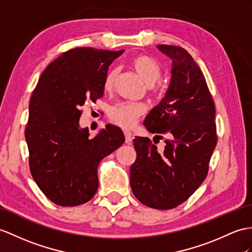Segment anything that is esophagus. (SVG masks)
I'll return each mask as SVG.
<instances>
[{"instance_id":"1","label":"esophagus","mask_w":252,"mask_h":252,"mask_svg":"<svg viewBox=\"0 0 252 252\" xmlns=\"http://www.w3.org/2000/svg\"><path fill=\"white\" fill-rule=\"evenodd\" d=\"M124 134H125V142L127 144H130L131 141H132V137H133L132 133L130 131H125Z\"/></svg>"}]
</instances>
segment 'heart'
<instances>
[{"label": "heart", "mask_w": 252, "mask_h": 252, "mask_svg": "<svg viewBox=\"0 0 252 252\" xmlns=\"http://www.w3.org/2000/svg\"><path fill=\"white\" fill-rule=\"evenodd\" d=\"M132 69L137 75L143 80L147 85H153L156 83L161 76V67L154 59H152L144 54H137L132 57L130 61ZM118 69H112L108 72L105 79V90H112L115 79L118 77ZM145 108L141 103L136 102H122L118 103L110 109L109 118L115 125L122 128L129 129L137 123V119L142 115Z\"/></svg>", "instance_id": "heart-1"}]
</instances>
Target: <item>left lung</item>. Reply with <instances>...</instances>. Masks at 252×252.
<instances>
[{
	"label": "left lung",
	"instance_id": "obj_1",
	"mask_svg": "<svg viewBox=\"0 0 252 252\" xmlns=\"http://www.w3.org/2000/svg\"><path fill=\"white\" fill-rule=\"evenodd\" d=\"M172 61L164 97L146 115L143 125L164 147L137 137V158L130 167V187L136 198L157 210H171L185 202L202 183L217 144L215 105L203 72L185 49L159 45ZM156 143V142H155Z\"/></svg>",
	"mask_w": 252,
	"mask_h": 252
}]
</instances>
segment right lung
<instances>
[{
	"label": "right lung",
	"instance_id": "1",
	"mask_svg": "<svg viewBox=\"0 0 252 252\" xmlns=\"http://www.w3.org/2000/svg\"><path fill=\"white\" fill-rule=\"evenodd\" d=\"M122 51L76 48L42 72L31 96L26 140L30 170L46 197L61 206L87 203L98 189V164L124 143L111 124L90 138L81 107L102 97L109 66Z\"/></svg>",
	"mask_w": 252,
	"mask_h": 252
}]
</instances>
